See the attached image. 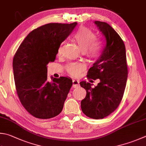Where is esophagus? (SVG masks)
I'll return each instance as SVG.
<instances>
[{"mask_svg": "<svg viewBox=\"0 0 146 146\" xmlns=\"http://www.w3.org/2000/svg\"><path fill=\"white\" fill-rule=\"evenodd\" d=\"M79 86V82L78 80H76V79H74L72 81V88H76Z\"/></svg>", "mask_w": 146, "mask_h": 146, "instance_id": "1", "label": "esophagus"}]
</instances>
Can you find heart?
I'll return each instance as SVG.
<instances>
[{
	"instance_id": "obj_1",
	"label": "heart",
	"mask_w": 146,
	"mask_h": 146,
	"mask_svg": "<svg viewBox=\"0 0 146 146\" xmlns=\"http://www.w3.org/2000/svg\"><path fill=\"white\" fill-rule=\"evenodd\" d=\"M74 39L82 52L92 61L97 60L101 54V45L96 40V35L92 30L85 27H81L74 35ZM62 46L58 49L60 53ZM84 65L81 63H70L66 66L67 72L73 77H78L84 70Z\"/></svg>"
}]
</instances>
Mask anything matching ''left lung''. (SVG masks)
Listing matches in <instances>:
<instances>
[{
  "label": "left lung",
  "mask_w": 146,
  "mask_h": 146,
  "mask_svg": "<svg viewBox=\"0 0 146 146\" xmlns=\"http://www.w3.org/2000/svg\"><path fill=\"white\" fill-rule=\"evenodd\" d=\"M105 39V46L99 59L87 74V78L99 79L97 86L92 88L90 82H80L86 91L81 102V109L86 116L103 119L112 113L121 102L128 77L126 49L119 34L106 22L95 21Z\"/></svg>",
  "instance_id": "1"
}]
</instances>
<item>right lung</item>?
I'll list each match as a JSON object with an SVG mask.
<instances>
[{
	"label": "right lung",
	"mask_w": 146,
	"mask_h": 146,
	"mask_svg": "<svg viewBox=\"0 0 146 146\" xmlns=\"http://www.w3.org/2000/svg\"><path fill=\"white\" fill-rule=\"evenodd\" d=\"M77 23H51L32 30L13 58V67L18 98L27 111L39 119H49L62 112L72 81L66 77L48 81L47 65L54 62L61 43Z\"/></svg>",
	"instance_id": "right-lung-1"
}]
</instances>
